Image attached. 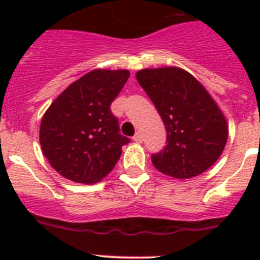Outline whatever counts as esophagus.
<instances>
[{"label":"esophagus","mask_w":260,"mask_h":260,"mask_svg":"<svg viewBox=\"0 0 260 260\" xmlns=\"http://www.w3.org/2000/svg\"><path fill=\"white\" fill-rule=\"evenodd\" d=\"M133 141H135V142H137V143H142V141H143L142 133H140V132L136 133L135 137H133Z\"/></svg>","instance_id":"esophagus-1"}]
</instances>
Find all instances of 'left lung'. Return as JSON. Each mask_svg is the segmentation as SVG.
I'll return each instance as SVG.
<instances>
[{"label": "left lung", "instance_id": "obj_1", "mask_svg": "<svg viewBox=\"0 0 260 260\" xmlns=\"http://www.w3.org/2000/svg\"><path fill=\"white\" fill-rule=\"evenodd\" d=\"M138 83L161 115L167 145L151 161L162 174L191 179L211 167L224 151L228 123L203 84L175 67L142 69Z\"/></svg>", "mask_w": 260, "mask_h": 260}]
</instances>
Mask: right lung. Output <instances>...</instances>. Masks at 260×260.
Returning a JSON list of instances; mask_svg holds the SVG:
<instances>
[{
    "mask_svg": "<svg viewBox=\"0 0 260 260\" xmlns=\"http://www.w3.org/2000/svg\"><path fill=\"white\" fill-rule=\"evenodd\" d=\"M128 78V70H91L70 84L45 112L41 149L65 179L90 185L114 169L129 138L119 133L111 104Z\"/></svg>",
    "mask_w": 260,
    "mask_h": 260,
    "instance_id": "add662e5",
    "label": "right lung"
}]
</instances>
